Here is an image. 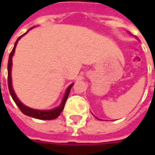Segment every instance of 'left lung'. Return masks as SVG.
I'll use <instances>...</instances> for the list:
<instances>
[{
	"mask_svg": "<svg viewBox=\"0 0 155 155\" xmlns=\"http://www.w3.org/2000/svg\"><path fill=\"white\" fill-rule=\"evenodd\" d=\"M96 118H98V117H96ZM98 119H100V118H98ZM100 120H101V119H100Z\"/></svg>",
	"mask_w": 155,
	"mask_h": 155,
	"instance_id": "8db88e82",
	"label": "left lung"
}]
</instances>
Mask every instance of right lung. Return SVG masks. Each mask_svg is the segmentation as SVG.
Wrapping results in <instances>:
<instances>
[{
	"label": "right lung",
	"instance_id": "add662e5",
	"mask_svg": "<svg viewBox=\"0 0 155 155\" xmlns=\"http://www.w3.org/2000/svg\"><path fill=\"white\" fill-rule=\"evenodd\" d=\"M34 28V27H33ZM31 28H29L25 34H23L22 36H20L17 41L15 42V45L12 51V53L10 54V56H9V61H8V87H9V91H10V93L14 101V102L16 103V105L19 108L20 111L25 114L26 116H28V117H34V118H38V119H42V120H51V119H54L56 118L57 117H59V115L61 114V112L63 111V109L64 108V104L66 102V100L69 96V93H70V91H71V88L73 87L74 83L70 84L68 86V88L66 89L65 91V93H64V96L62 100V102L61 104L56 107V108H53V109H49V110H41V109H35V108H29L26 105H24L17 97V95L15 94V91L13 90V87H12V56L15 53V48L17 47V44L18 42V40L24 36L26 35Z\"/></svg>",
	"mask_w": 155,
	"mask_h": 155
}]
</instances>
